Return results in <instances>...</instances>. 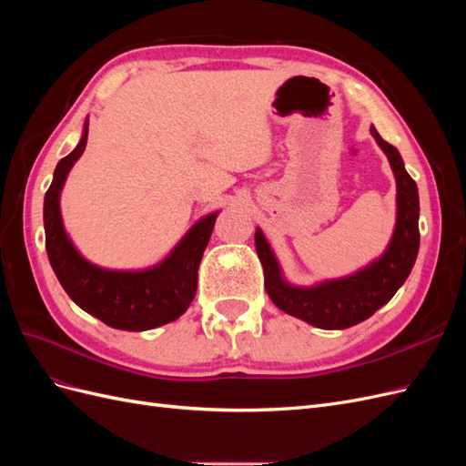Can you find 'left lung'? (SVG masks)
<instances>
[{"label":"left lung","mask_w":466,"mask_h":466,"mask_svg":"<svg viewBox=\"0 0 466 466\" xmlns=\"http://www.w3.org/2000/svg\"><path fill=\"white\" fill-rule=\"evenodd\" d=\"M371 134L380 149L387 153L394 178H397V228L383 257L354 276L324 281L315 288H293L281 279L279 266L262 231L258 229L255 233L257 252L264 268V288L270 299L281 311L319 329L340 330L370 319L399 291L418 257V187L414 178L406 173L397 147L387 144L373 126Z\"/></svg>","instance_id":"left-lung-1"}]
</instances>
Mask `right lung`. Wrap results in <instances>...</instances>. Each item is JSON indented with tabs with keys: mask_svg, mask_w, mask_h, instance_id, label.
I'll use <instances>...</instances> for the list:
<instances>
[{
	"mask_svg": "<svg viewBox=\"0 0 466 466\" xmlns=\"http://www.w3.org/2000/svg\"><path fill=\"white\" fill-rule=\"evenodd\" d=\"M89 122L79 146L54 171L45 196L46 252L56 278L83 311L118 330L142 332L178 319L198 288V266L218 214L200 219L168 258L142 272L105 270L83 258L69 243L60 216V192L72 165L87 146Z\"/></svg>",
	"mask_w": 466,
	"mask_h": 466,
	"instance_id": "1",
	"label": "right lung"
}]
</instances>
